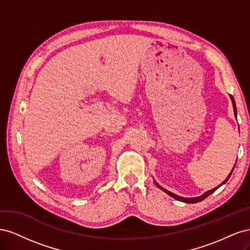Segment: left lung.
Here are the masks:
<instances>
[{
  "instance_id": "obj_1",
  "label": "left lung",
  "mask_w": 250,
  "mask_h": 250,
  "mask_svg": "<svg viewBox=\"0 0 250 250\" xmlns=\"http://www.w3.org/2000/svg\"><path fill=\"white\" fill-rule=\"evenodd\" d=\"M229 97H230V99H231V102H232V106H233V112H234V116L237 117V107H236V102H234V100H233V97L231 96V95H229ZM234 168V167H233ZM232 171H233V169L231 170V172L229 173V175L226 177V179L223 181V183L220 185V186H222L223 184H225L226 181L229 180V178L230 177V175H231V173H232ZM155 185L161 188V190H163L164 192H166L167 193L168 195H170L171 197H173V198H175L176 200H179V201H183V202H186V203H196V202H199V201H201V200H203V199H206L208 196H209L210 194H213L217 188L220 187V186H218V187H216V188H211V190H209V191H208V192H206L204 194H202L201 196H199V197H194V198H185V197H180V196H178V195H175V194H173L172 192H170V191H168V190H166V188H164L163 187H161L160 185L158 184H156L155 183Z\"/></svg>"
}]
</instances>
